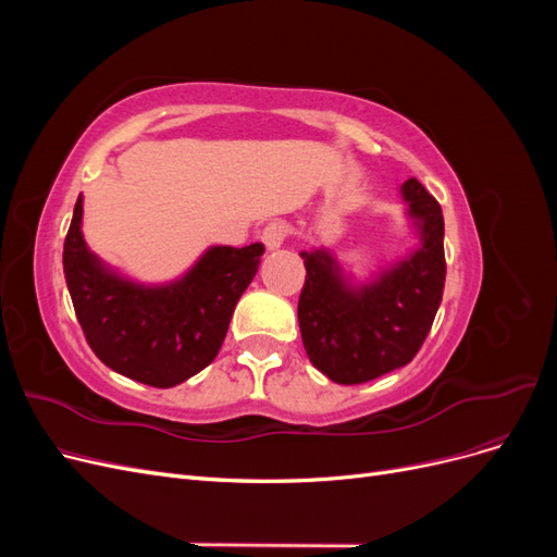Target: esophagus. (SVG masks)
Segmentation results:
<instances>
[{"mask_svg": "<svg viewBox=\"0 0 557 557\" xmlns=\"http://www.w3.org/2000/svg\"><path fill=\"white\" fill-rule=\"evenodd\" d=\"M262 244L267 246V250H276L283 246L285 242V227L281 223H269L264 230H262Z\"/></svg>", "mask_w": 557, "mask_h": 557, "instance_id": "34e87169", "label": "esophagus"}]
</instances>
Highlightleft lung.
Segmentation results:
<instances>
[{
  "mask_svg": "<svg viewBox=\"0 0 557 557\" xmlns=\"http://www.w3.org/2000/svg\"><path fill=\"white\" fill-rule=\"evenodd\" d=\"M416 244L358 278L330 248L301 250L307 281L297 318L311 364L330 381L356 385L409 364L442 305L444 215L416 178L401 183Z\"/></svg>",
  "mask_w": 557,
  "mask_h": 557,
  "instance_id": "1",
  "label": "left lung"
}]
</instances>
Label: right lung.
Returning a JSON list of instances; mask_svg holds the SVG:
<instances>
[{
  "label": "right lung",
  "mask_w": 557,
  "mask_h": 557,
  "mask_svg": "<svg viewBox=\"0 0 557 557\" xmlns=\"http://www.w3.org/2000/svg\"><path fill=\"white\" fill-rule=\"evenodd\" d=\"M81 227L83 195L62 264L95 356L113 372L153 387H174L211 364L234 307L258 274L264 246H209L174 281L141 283L92 252Z\"/></svg>",
  "instance_id": "1"
}]
</instances>
